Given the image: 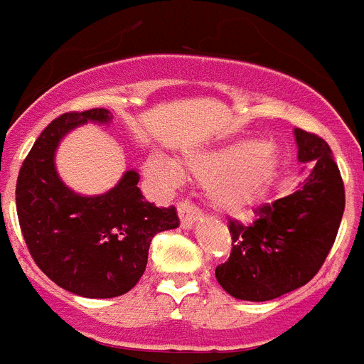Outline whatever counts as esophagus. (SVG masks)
Listing matches in <instances>:
<instances>
[{
  "instance_id": "obj_1",
  "label": "esophagus",
  "mask_w": 364,
  "mask_h": 364,
  "mask_svg": "<svg viewBox=\"0 0 364 364\" xmlns=\"http://www.w3.org/2000/svg\"><path fill=\"white\" fill-rule=\"evenodd\" d=\"M177 215H179L183 228H192V224H196L200 220L201 210L196 205H192L191 201H179L177 203Z\"/></svg>"
}]
</instances>
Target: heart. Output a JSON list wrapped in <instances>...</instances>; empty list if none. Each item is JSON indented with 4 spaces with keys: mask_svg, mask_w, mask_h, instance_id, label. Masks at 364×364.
Segmentation results:
<instances>
[{
    "mask_svg": "<svg viewBox=\"0 0 364 364\" xmlns=\"http://www.w3.org/2000/svg\"><path fill=\"white\" fill-rule=\"evenodd\" d=\"M277 155L274 148L257 142H240L222 154L209 157H194L188 161L192 172L209 179H222L213 188V200L224 210H240L252 203L262 185L274 173ZM149 176L176 181L177 170L161 157H151L146 163Z\"/></svg>",
    "mask_w": 364,
    "mask_h": 364,
    "instance_id": "1",
    "label": "heart"
}]
</instances>
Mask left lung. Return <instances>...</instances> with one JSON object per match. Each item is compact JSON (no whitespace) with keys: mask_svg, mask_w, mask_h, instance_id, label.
Here are the masks:
<instances>
[{"mask_svg":"<svg viewBox=\"0 0 364 364\" xmlns=\"http://www.w3.org/2000/svg\"><path fill=\"white\" fill-rule=\"evenodd\" d=\"M298 159L309 172L292 194L253 210L255 220H229L233 248L216 267L225 292L268 301L309 283L337 239L344 213V183L331 148L318 135L294 129Z\"/></svg>","mask_w":364,"mask_h":364,"instance_id":"8db88e82","label":"left lung"}]
</instances>
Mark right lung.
Returning <instances> with one entry per match:
<instances>
[{"label":"right lung","instance_id":"obj_1","mask_svg":"<svg viewBox=\"0 0 364 364\" xmlns=\"http://www.w3.org/2000/svg\"><path fill=\"white\" fill-rule=\"evenodd\" d=\"M107 109L64 112L41 133L21 164L16 210L36 267L64 291L85 298H114L139 283L155 235L179 225L176 207H155L127 170L102 196L70 191L55 170V149L70 129L111 122Z\"/></svg>","mask_w":364,"mask_h":364}]
</instances>
